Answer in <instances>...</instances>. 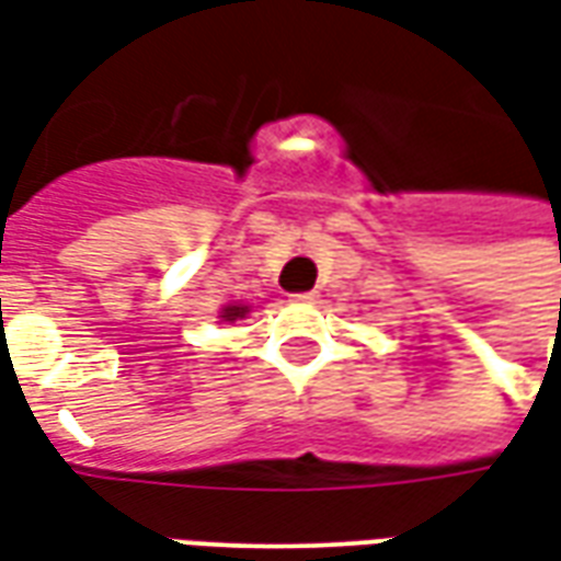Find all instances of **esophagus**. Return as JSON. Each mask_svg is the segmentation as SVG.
Listing matches in <instances>:
<instances>
[{
  "mask_svg": "<svg viewBox=\"0 0 561 561\" xmlns=\"http://www.w3.org/2000/svg\"><path fill=\"white\" fill-rule=\"evenodd\" d=\"M291 300H297V304H316V300H318V291H304V294H291Z\"/></svg>",
  "mask_w": 561,
  "mask_h": 561,
  "instance_id": "34e87169",
  "label": "esophagus"
}]
</instances>
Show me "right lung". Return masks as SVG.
Listing matches in <instances>:
<instances>
[{
  "label": "right lung",
  "mask_w": 561,
  "mask_h": 561,
  "mask_svg": "<svg viewBox=\"0 0 561 561\" xmlns=\"http://www.w3.org/2000/svg\"><path fill=\"white\" fill-rule=\"evenodd\" d=\"M249 306H225L221 309V321H237V318H245Z\"/></svg>",
  "instance_id": "1"
}]
</instances>
